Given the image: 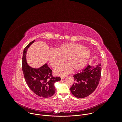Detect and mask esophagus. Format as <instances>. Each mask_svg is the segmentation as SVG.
I'll return each instance as SVG.
<instances>
[{
  "label": "esophagus",
  "mask_w": 122,
  "mask_h": 122,
  "mask_svg": "<svg viewBox=\"0 0 122 122\" xmlns=\"http://www.w3.org/2000/svg\"><path fill=\"white\" fill-rule=\"evenodd\" d=\"M64 78H65V76H61V79H64Z\"/></svg>",
  "instance_id": "esophagus-1"
}]
</instances>
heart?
I'll return each instance as SVG.
<instances>
[{"label": "heart", "instance_id": "obj_1", "mask_svg": "<svg viewBox=\"0 0 122 122\" xmlns=\"http://www.w3.org/2000/svg\"><path fill=\"white\" fill-rule=\"evenodd\" d=\"M91 56L90 50L81 44L66 43L59 46L56 50L49 51L48 59L50 64L54 67H57L65 60L64 63L55 69L58 75H66L72 69L79 71L82 69L88 63Z\"/></svg>", "mask_w": 122, "mask_h": 122}]
</instances>
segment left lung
I'll list each match as a JSON object with an SVG mask.
<instances>
[{
  "label": "left lung",
  "instance_id": "left-lung-1",
  "mask_svg": "<svg viewBox=\"0 0 122 122\" xmlns=\"http://www.w3.org/2000/svg\"><path fill=\"white\" fill-rule=\"evenodd\" d=\"M101 65L96 66L88 65L80 73L73 75L75 82L71 88L73 95L84 98L91 94L97 88L100 79Z\"/></svg>",
  "mask_w": 122,
  "mask_h": 122
}]
</instances>
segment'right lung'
Here are the masks:
<instances>
[{"mask_svg":"<svg viewBox=\"0 0 122 122\" xmlns=\"http://www.w3.org/2000/svg\"><path fill=\"white\" fill-rule=\"evenodd\" d=\"M29 43L24 49L22 58V70L29 88L37 96L48 98L56 92L55 83L61 80L60 77L52 76V71L46 63L39 68H34L27 64L26 53L28 49L35 41Z\"/></svg>","mask_w":122,"mask_h":122,"instance_id":"1","label":"right lung"}]
</instances>
